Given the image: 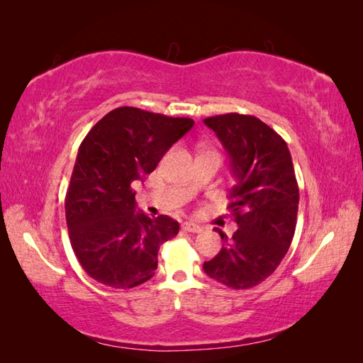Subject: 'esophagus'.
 <instances>
[{
  "label": "esophagus",
  "mask_w": 363,
  "mask_h": 363,
  "mask_svg": "<svg viewBox=\"0 0 363 363\" xmlns=\"http://www.w3.org/2000/svg\"><path fill=\"white\" fill-rule=\"evenodd\" d=\"M182 229L187 230V233H194V234L201 233V230H203V228L199 226V225H196V223H194V221H186V223H184Z\"/></svg>",
  "instance_id": "1"
}]
</instances>
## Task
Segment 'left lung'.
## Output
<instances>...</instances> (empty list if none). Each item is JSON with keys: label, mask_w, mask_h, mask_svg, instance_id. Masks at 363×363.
I'll list each match as a JSON object with an SVG mask.
<instances>
[{"label": "left lung", "mask_w": 363, "mask_h": 363, "mask_svg": "<svg viewBox=\"0 0 363 363\" xmlns=\"http://www.w3.org/2000/svg\"><path fill=\"white\" fill-rule=\"evenodd\" d=\"M230 159L237 184L229 194V209L237 230L204 273L230 289L256 287L272 274L287 254L296 228L299 189L290 151L284 138L264 121L242 113L204 118Z\"/></svg>", "instance_id": "1"}]
</instances>
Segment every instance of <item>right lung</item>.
Instances as JSON below:
<instances>
[{"mask_svg":"<svg viewBox=\"0 0 363 363\" xmlns=\"http://www.w3.org/2000/svg\"><path fill=\"white\" fill-rule=\"evenodd\" d=\"M194 125L191 118L125 106L104 115L82 140L65 218L76 257L99 284L133 289L154 276L160 245L177 235L179 223L135 212L133 186Z\"/></svg>","mask_w":363,"mask_h":363,"instance_id":"add662e5","label":"right lung"}]
</instances>
